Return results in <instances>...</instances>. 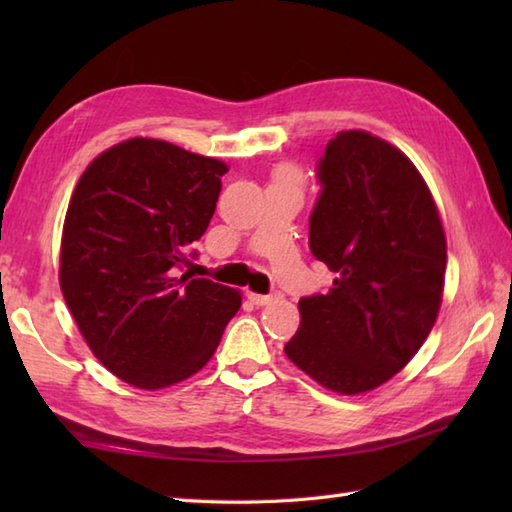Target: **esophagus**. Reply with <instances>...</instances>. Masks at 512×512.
<instances>
[{"mask_svg": "<svg viewBox=\"0 0 512 512\" xmlns=\"http://www.w3.org/2000/svg\"><path fill=\"white\" fill-rule=\"evenodd\" d=\"M279 295L277 292H273V295H257V292H248V299L255 303V306H266V303H270L273 299H277Z\"/></svg>", "mask_w": 512, "mask_h": 512, "instance_id": "34e87169", "label": "esophagus"}]
</instances>
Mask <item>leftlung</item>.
I'll return each mask as SVG.
<instances>
[{
  "instance_id": "1",
  "label": "left lung",
  "mask_w": 512,
  "mask_h": 512,
  "mask_svg": "<svg viewBox=\"0 0 512 512\" xmlns=\"http://www.w3.org/2000/svg\"><path fill=\"white\" fill-rule=\"evenodd\" d=\"M310 250L336 279L299 301L286 356L319 385L363 394L398 374L436 323L447 239L429 187L394 145L336 134L317 165Z\"/></svg>"
}]
</instances>
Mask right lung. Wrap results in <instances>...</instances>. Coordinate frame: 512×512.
Returning <instances> with one entry per match:
<instances>
[{
    "mask_svg": "<svg viewBox=\"0 0 512 512\" xmlns=\"http://www.w3.org/2000/svg\"><path fill=\"white\" fill-rule=\"evenodd\" d=\"M226 171L165 140L129 138L76 184L61 292L94 356L129 385L160 389L200 372L242 306L239 290L184 273Z\"/></svg>",
    "mask_w": 512,
    "mask_h": 512,
    "instance_id": "obj_1",
    "label": "right lung"
}]
</instances>
